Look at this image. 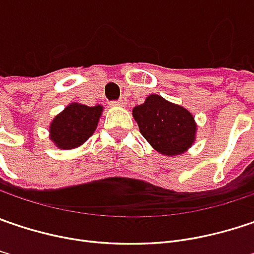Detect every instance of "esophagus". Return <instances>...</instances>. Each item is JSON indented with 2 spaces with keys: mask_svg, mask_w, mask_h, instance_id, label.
Wrapping results in <instances>:
<instances>
[{
  "mask_svg": "<svg viewBox=\"0 0 254 254\" xmlns=\"http://www.w3.org/2000/svg\"><path fill=\"white\" fill-rule=\"evenodd\" d=\"M112 105H115V106H121V108H124V106L127 105V100H125V99H119V100H115V102H112Z\"/></svg>",
  "mask_w": 254,
  "mask_h": 254,
  "instance_id": "esophagus-1",
  "label": "esophagus"
}]
</instances>
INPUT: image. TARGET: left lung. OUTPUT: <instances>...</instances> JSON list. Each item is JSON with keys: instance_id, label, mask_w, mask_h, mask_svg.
I'll use <instances>...</instances> for the list:
<instances>
[{"instance_id": "left-lung-1", "label": "left lung", "mask_w": 254, "mask_h": 254, "mask_svg": "<svg viewBox=\"0 0 254 254\" xmlns=\"http://www.w3.org/2000/svg\"><path fill=\"white\" fill-rule=\"evenodd\" d=\"M132 115L142 136L162 155H181L195 141L194 116L159 95H149L142 105L133 108Z\"/></svg>"}]
</instances>
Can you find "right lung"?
<instances>
[{
	"label": "right lung",
	"instance_id": "1",
	"mask_svg": "<svg viewBox=\"0 0 254 254\" xmlns=\"http://www.w3.org/2000/svg\"><path fill=\"white\" fill-rule=\"evenodd\" d=\"M103 106L70 103L50 124V139L60 149H74L87 141L96 130Z\"/></svg>",
	"mask_w": 254,
	"mask_h": 254
}]
</instances>
